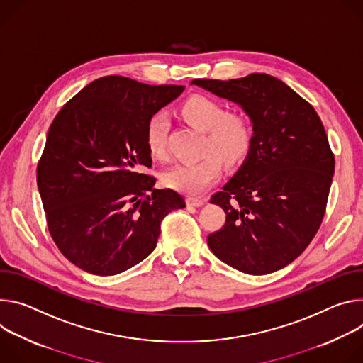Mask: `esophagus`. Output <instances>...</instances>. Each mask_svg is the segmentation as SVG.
<instances>
[{"label": "esophagus", "instance_id": "1", "mask_svg": "<svg viewBox=\"0 0 363 363\" xmlns=\"http://www.w3.org/2000/svg\"><path fill=\"white\" fill-rule=\"evenodd\" d=\"M186 202L189 206H193V208H200L203 206L206 203V199H200V197H187Z\"/></svg>", "mask_w": 363, "mask_h": 363}]
</instances>
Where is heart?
Masks as SVG:
<instances>
[{
	"label": "heart",
	"mask_w": 363,
	"mask_h": 363,
	"mask_svg": "<svg viewBox=\"0 0 363 363\" xmlns=\"http://www.w3.org/2000/svg\"><path fill=\"white\" fill-rule=\"evenodd\" d=\"M182 112L194 127L208 131L203 152L197 160L177 163L161 174V180L174 190L186 194H199L211 186L222 173V160L233 164L242 160L252 141V130L248 121L236 113H226L222 104L203 96H190L182 106ZM145 145L151 157L164 158L166 150V116H151L145 131ZM215 150L217 154L208 153Z\"/></svg>",
	"instance_id": "1"
}]
</instances>
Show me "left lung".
<instances>
[{
	"label": "left lung",
	"mask_w": 363,
	"mask_h": 363,
	"mask_svg": "<svg viewBox=\"0 0 363 363\" xmlns=\"http://www.w3.org/2000/svg\"><path fill=\"white\" fill-rule=\"evenodd\" d=\"M190 84L239 105L254 131L244 163L211 199L226 213L223 228L208 236L211 251L251 275L284 268L325 216L335 157L323 124L307 101L265 73Z\"/></svg>",
	"instance_id": "8db88e82"
}]
</instances>
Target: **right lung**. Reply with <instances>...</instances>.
<instances>
[{
  "instance_id": "obj_1",
  "label": "right lung",
  "mask_w": 363,
  "mask_h": 363,
  "mask_svg": "<svg viewBox=\"0 0 363 363\" xmlns=\"http://www.w3.org/2000/svg\"><path fill=\"white\" fill-rule=\"evenodd\" d=\"M183 91L105 76L53 119L37 186L55 244L77 268L102 277L127 271L154 251L164 216L186 206L144 173L148 121Z\"/></svg>"
}]
</instances>
